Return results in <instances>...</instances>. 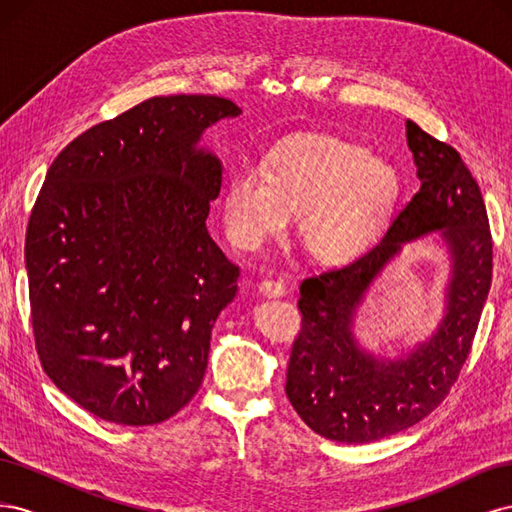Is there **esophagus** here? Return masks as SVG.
Wrapping results in <instances>:
<instances>
[{
    "label": "esophagus",
    "instance_id": "34e87169",
    "mask_svg": "<svg viewBox=\"0 0 512 512\" xmlns=\"http://www.w3.org/2000/svg\"><path fill=\"white\" fill-rule=\"evenodd\" d=\"M260 290L269 294V297H282L286 292V284L284 280H280V277H267V280L260 282Z\"/></svg>",
    "mask_w": 512,
    "mask_h": 512
}]
</instances>
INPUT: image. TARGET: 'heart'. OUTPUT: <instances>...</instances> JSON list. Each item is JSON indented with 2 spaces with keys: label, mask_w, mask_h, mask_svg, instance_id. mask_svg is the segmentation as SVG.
Returning <instances> with one entry per match:
<instances>
[{
  "label": "heart",
  "mask_w": 512,
  "mask_h": 512,
  "mask_svg": "<svg viewBox=\"0 0 512 512\" xmlns=\"http://www.w3.org/2000/svg\"><path fill=\"white\" fill-rule=\"evenodd\" d=\"M399 190L395 170L329 134H301L271 149L267 166L243 164L224 196L228 239L256 250L280 237L299 213L297 232L318 260L354 256L389 215Z\"/></svg>",
  "instance_id": "obj_1"
}]
</instances>
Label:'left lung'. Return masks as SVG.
Listing matches in <instances>:
<instances>
[{"instance_id":"8db88e82","label":"left lung","mask_w":512,"mask_h":512,"mask_svg":"<svg viewBox=\"0 0 512 512\" xmlns=\"http://www.w3.org/2000/svg\"><path fill=\"white\" fill-rule=\"evenodd\" d=\"M418 190L386 235L348 265L301 282V331L294 339L286 395L320 436L363 444L404 431L436 410L459 378L491 288L493 241L483 194L459 151L408 121ZM442 229L454 277L447 316L429 343L404 360L382 364L358 350L351 316L362 292L400 243Z\"/></svg>"}]
</instances>
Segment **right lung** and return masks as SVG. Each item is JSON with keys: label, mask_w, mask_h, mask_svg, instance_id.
Masks as SVG:
<instances>
[{"label": "right lung", "mask_w": 512, "mask_h": 512, "mask_svg": "<svg viewBox=\"0 0 512 512\" xmlns=\"http://www.w3.org/2000/svg\"><path fill=\"white\" fill-rule=\"evenodd\" d=\"M241 108L160 96L96 123L53 160L29 215L36 352L59 391L119 425H158L198 393L239 267L207 232L222 164L196 149Z\"/></svg>", "instance_id": "right-lung-1"}]
</instances>
